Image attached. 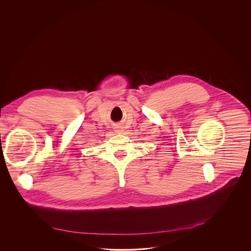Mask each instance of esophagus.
I'll return each instance as SVG.
<instances>
[{
	"label": "esophagus",
	"instance_id": "obj_1",
	"mask_svg": "<svg viewBox=\"0 0 251 251\" xmlns=\"http://www.w3.org/2000/svg\"><path fill=\"white\" fill-rule=\"evenodd\" d=\"M122 131H123V130H122L121 127H116V128H115V132H116V133H121Z\"/></svg>",
	"mask_w": 251,
	"mask_h": 251
}]
</instances>
